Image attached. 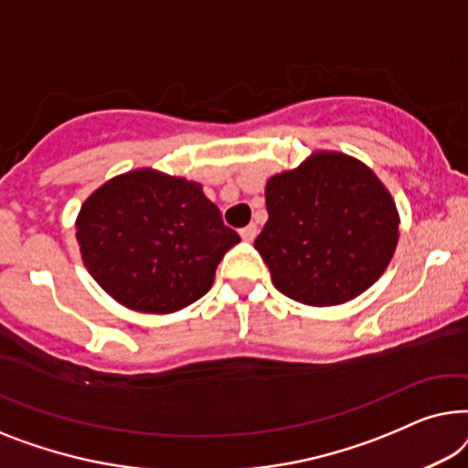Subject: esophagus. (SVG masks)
Listing matches in <instances>:
<instances>
[{"mask_svg":"<svg viewBox=\"0 0 468 468\" xmlns=\"http://www.w3.org/2000/svg\"><path fill=\"white\" fill-rule=\"evenodd\" d=\"M256 233H259V227H256V225H248V227H243L241 231H239V235H241L246 241H252L254 237H256Z\"/></svg>","mask_w":468,"mask_h":468,"instance_id":"esophagus-1","label":"esophagus"}]
</instances>
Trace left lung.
<instances>
[{"instance_id": "1", "label": "left lung", "mask_w": 468, "mask_h": 468, "mask_svg": "<svg viewBox=\"0 0 468 468\" xmlns=\"http://www.w3.org/2000/svg\"><path fill=\"white\" fill-rule=\"evenodd\" d=\"M269 220L254 248L282 294L305 305H339L384 273L399 241L392 197L363 163L315 153L273 176Z\"/></svg>"}]
</instances>
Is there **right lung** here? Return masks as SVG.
Listing matches in <instances>:
<instances>
[{
    "label": "right lung",
    "mask_w": 468,
    "mask_h": 468,
    "mask_svg": "<svg viewBox=\"0 0 468 468\" xmlns=\"http://www.w3.org/2000/svg\"><path fill=\"white\" fill-rule=\"evenodd\" d=\"M76 237L82 261L110 297L135 312L171 314L201 299L239 241L201 184L137 169L84 201Z\"/></svg>",
    "instance_id": "add662e5"
}]
</instances>
